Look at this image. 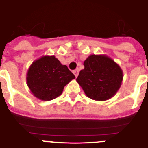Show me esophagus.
Instances as JSON below:
<instances>
[{"instance_id": "1", "label": "esophagus", "mask_w": 148, "mask_h": 148, "mask_svg": "<svg viewBox=\"0 0 148 148\" xmlns=\"http://www.w3.org/2000/svg\"><path fill=\"white\" fill-rule=\"evenodd\" d=\"M73 74L75 75V76L77 77L78 75V73H79V70H78V69H75V70H73Z\"/></svg>"}]
</instances>
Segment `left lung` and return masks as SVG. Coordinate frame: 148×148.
Masks as SVG:
<instances>
[{
  "label": "left lung",
  "mask_w": 148,
  "mask_h": 148,
  "mask_svg": "<svg viewBox=\"0 0 148 148\" xmlns=\"http://www.w3.org/2000/svg\"><path fill=\"white\" fill-rule=\"evenodd\" d=\"M84 65L76 80L89 98L106 101L116 94L123 81L118 64L106 56L91 55Z\"/></svg>",
  "instance_id": "obj_1"
}]
</instances>
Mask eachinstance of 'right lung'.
Segmentation results:
<instances>
[{"label": "right lung", "mask_w": 148, "mask_h": 148, "mask_svg": "<svg viewBox=\"0 0 148 148\" xmlns=\"http://www.w3.org/2000/svg\"><path fill=\"white\" fill-rule=\"evenodd\" d=\"M75 77L66 65L54 56H45L33 62L27 74V84L34 95L51 101L62 94L67 84Z\"/></svg>", "instance_id": "right-lung-1"}]
</instances>
